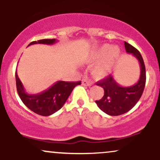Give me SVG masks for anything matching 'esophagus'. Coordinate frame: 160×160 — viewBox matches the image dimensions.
Returning a JSON list of instances; mask_svg holds the SVG:
<instances>
[{
  "label": "esophagus",
  "instance_id": "1",
  "mask_svg": "<svg viewBox=\"0 0 160 160\" xmlns=\"http://www.w3.org/2000/svg\"><path fill=\"white\" fill-rule=\"evenodd\" d=\"M82 85L86 86H90L92 85V82L89 81V80H88L86 78H83L82 80Z\"/></svg>",
  "mask_w": 160,
  "mask_h": 160
}]
</instances>
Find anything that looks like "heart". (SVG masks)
Here are the masks:
<instances>
[{"instance_id":"b5f03b06","label":"heart","mask_w":160,"mask_h":160,"mask_svg":"<svg viewBox=\"0 0 160 160\" xmlns=\"http://www.w3.org/2000/svg\"><path fill=\"white\" fill-rule=\"evenodd\" d=\"M120 56V50L117 47H111L104 44L95 49L89 55L88 62H102L95 65L92 70V74L97 78H103L108 74V69L113 62ZM104 61H103V60Z\"/></svg>"}]
</instances>
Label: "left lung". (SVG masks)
Listing matches in <instances>:
<instances>
[{"instance_id":"1","label":"left lung","mask_w":160,"mask_h":160,"mask_svg":"<svg viewBox=\"0 0 160 160\" xmlns=\"http://www.w3.org/2000/svg\"><path fill=\"white\" fill-rule=\"evenodd\" d=\"M124 45L126 52L132 54L140 64V78L136 83L130 86H120L112 75L96 82V85L103 88L104 94L102 99L95 101V103L110 116H119L130 111L142 95L146 82L145 66L141 53L127 42H124Z\"/></svg>"}]
</instances>
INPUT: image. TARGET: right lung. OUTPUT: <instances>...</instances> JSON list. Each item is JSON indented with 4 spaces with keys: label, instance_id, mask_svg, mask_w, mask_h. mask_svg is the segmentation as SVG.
<instances>
[{
    "label": "right lung",
    "instance_id": "1",
    "mask_svg": "<svg viewBox=\"0 0 160 160\" xmlns=\"http://www.w3.org/2000/svg\"><path fill=\"white\" fill-rule=\"evenodd\" d=\"M56 39H43L33 41L28 46L37 43L52 45L57 43ZM16 89L20 98L28 108L41 116H50L63 107L69 95L76 86L80 85L81 81H57L49 89L37 94H28L25 92L22 82L16 71Z\"/></svg>",
    "mask_w": 160,
    "mask_h": 160
}]
</instances>
